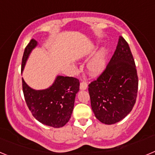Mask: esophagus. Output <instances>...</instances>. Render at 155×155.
I'll return each instance as SVG.
<instances>
[{"instance_id":"34e87169","label":"esophagus","mask_w":155,"mask_h":155,"mask_svg":"<svg viewBox=\"0 0 155 155\" xmlns=\"http://www.w3.org/2000/svg\"><path fill=\"white\" fill-rule=\"evenodd\" d=\"M87 87V82L85 81H81L80 84V89L81 90H86Z\"/></svg>"}]
</instances>
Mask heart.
Instances as JSON below:
<instances>
[{
	"instance_id": "heart-1",
	"label": "heart",
	"mask_w": 155,
	"mask_h": 155,
	"mask_svg": "<svg viewBox=\"0 0 155 155\" xmlns=\"http://www.w3.org/2000/svg\"><path fill=\"white\" fill-rule=\"evenodd\" d=\"M107 62V50L105 47L99 48L87 64V73L91 76H98L104 71Z\"/></svg>"
}]
</instances>
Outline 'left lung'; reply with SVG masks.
Listing matches in <instances>:
<instances>
[{"label":"left lung","instance_id":"left-lung-1","mask_svg":"<svg viewBox=\"0 0 155 155\" xmlns=\"http://www.w3.org/2000/svg\"><path fill=\"white\" fill-rule=\"evenodd\" d=\"M138 78L127 41L120 36L118 44L103 73L88 85L94 116L111 125L124 119L136 102Z\"/></svg>","mask_w":155,"mask_h":155}]
</instances>
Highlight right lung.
<instances>
[{"instance_id": "right-lung-1", "label": "right lung", "mask_w": 155, "mask_h": 155, "mask_svg": "<svg viewBox=\"0 0 155 155\" xmlns=\"http://www.w3.org/2000/svg\"><path fill=\"white\" fill-rule=\"evenodd\" d=\"M37 45V41L32 39L25 49L21 72L30 53ZM79 87L78 79L58 75L48 88L35 90L30 87L22 78L25 99L32 116L41 124L54 128L64 127L69 121Z\"/></svg>"}]
</instances>
